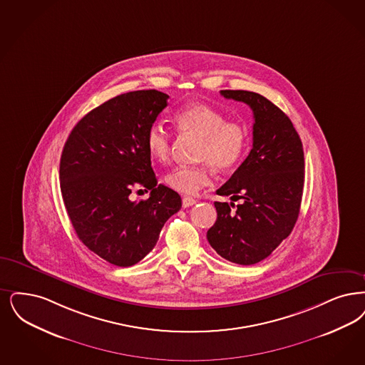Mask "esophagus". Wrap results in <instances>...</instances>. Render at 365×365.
Listing matches in <instances>:
<instances>
[{
    "label": "esophagus",
    "mask_w": 365,
    "mask_h": 365,
    "mask_svg": "<svg viewBox=\"0 0 365 365\" xmlns=\"http://www.w3.org/2000/svg\"><path fill=\"white\" fill-rule=\"evenodd\" d=\"M195 202H197V201H195L194 198H190V197H183V200H182V205H183V207L192 206Z\"/></svg>",
    "instance_id": "esophagus-1"
}]
</instances>
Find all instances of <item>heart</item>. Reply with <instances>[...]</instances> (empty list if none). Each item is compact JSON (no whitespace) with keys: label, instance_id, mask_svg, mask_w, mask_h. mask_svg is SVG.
Masks as SVG:
<instances>
[{"label":"heart","instance_id":"heart-1","mask_svg":"<svg viewBox=\"0 0 365 365\" xmlns=\"http://www.w3.org/2000/svg\"><path fill=\"white\" fill-rule=\"evenodd\" d=\"M176 129L201 138V165H180L165 176V185L182 194H195L212 182V165L219 170H231L245 159L250 135L247 128L236 120H228L217 108L195 103L179 110L174 117ZM146 149L152 159L168 160L171 156V133L160 123L149 126L145 137Z\"/></svg>","mask_w":365,"mask_h":365}]
</instances>
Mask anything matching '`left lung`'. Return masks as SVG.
<instances>
[{
  "label": "left lung",
  "mask_w": 365,
  "mask_h": 365,
  "mask_svg": "<svg viewBox=\"0 0 365 365\" xmlns=\"http://www.w3.org/2000/svg\"><path fill=\"white\" fill-rule=\"evenodd\" d=\"M220 93L252 110V149L216 191L243 202L235 210L234 202H215L217 220L206 237L224 259L254 264L289 236L299 217L304 186L303 144L291 119L262 95L231 89Z\"/></svg>",
  "instance_id": "left-lung-1"
}]
</instances>
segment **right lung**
Wrapping results in <instances>:
<instances>
[{
    "label": "right lung",
    "mask_w": 365,
    "mask_h": 365,
    "mask_svg": "<svg viewBox=\"0 0 365 365\" xmlns=\"http://www.w3.org/2000/svg\"><path fill=\"white\" fill-rule=\"evenodd\" d=\"M168 98L156 89L115 96L78 120L62 150L61 192L74 231L115 266L140 262L182 207L176 191L158 185L146 149V131ZM143 188L150 198L133 202L130 191Z\"/></svg>",
    "instance_id": "1"
}]
</instances>
